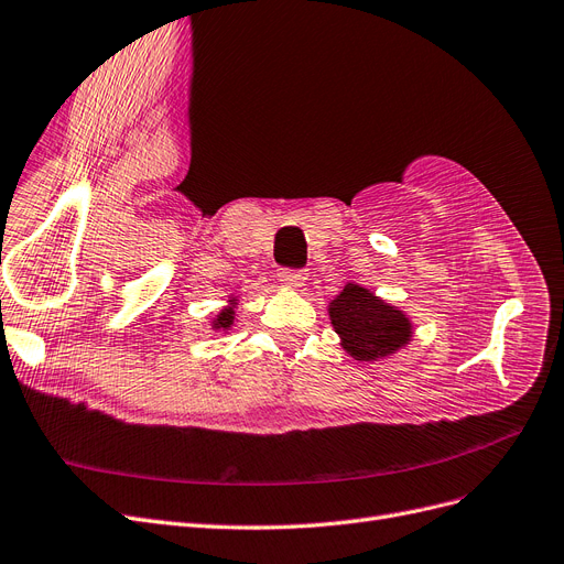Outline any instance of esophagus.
Returning a JSON list of instances; mask_svg holds the SVG:
<instances>
[{
	"label": "esophagus",
	"instance_id": "34e87169",
	"mask_svg": "<svg viewBox=\"0 0 564 564\" xmlns=\"http://www.w3.org/2000/svg\"><path fill=\"white\" fill-rule=\"evenodd\" d=\"M278 278H280V282H282L284 286H289V289H301V286L305 284V280H307L303 270H289V268L280 270Z\"/></svg>",
	"mask_w": 564,
	"mask_h": 564
}]
</instances>
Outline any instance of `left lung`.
<instances>
[{
	"label": "left lung",
	"mask_w": 564,
	"mask_h": 564,
	"mask_svg": "<svg viewBox=\"0 0 564 564\" xmlns=\"http://www.w3.org/2000/svg\"><path fill=\"white\" fill-rule=\"evenodd\" d=\"M328 319L340 338V347L355 361L373 364L387 359L413 340L411 317L357 282H347L328 303Z\"/></svg>",
	"instance_id": "8db88e82"
}]
</instances>
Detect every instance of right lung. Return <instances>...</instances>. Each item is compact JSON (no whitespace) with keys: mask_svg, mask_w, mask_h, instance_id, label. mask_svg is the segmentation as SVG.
I'll return each mask as SVG.
<instances>
[{"mask_svg":"<svg viewBox=\"0 0 564 564\" xmlns=\"http://www.w3.org/2000/svg\"><path fill=\"white\" fill-rule=\"evenodd\" d=\"M238 307H240L238 296H228V305H224L219 313L212 317V322H209L212 332H215V334H228L230 328H232V324L238 322Z\"/></svg>","mask_w":564,"mask_h":564,"instance_id":"1","label":"right lung"}]
</instances>
